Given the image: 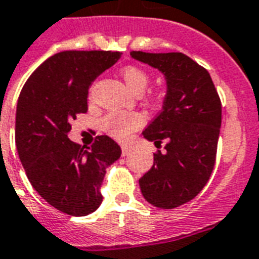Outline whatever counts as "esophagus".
Segmentation results:
<instances>
[{
    "mask_svg": "<svg viewBox=\"0 0 259 259\" xmlns=\"http://www.w3.org/2000/svg\"><path fill=\"white\" fill-rule=\"evenodd\" d=\"M131 150H132L131 146H125V144H124V146H121V154H123L124 157H125V155H128V154L131 152Z\"/></svg>",
    "mask_w": 259,
    "mask_h": 259,
    "instance_id": "1",
    "label": "esophagus"
}]
</instances>
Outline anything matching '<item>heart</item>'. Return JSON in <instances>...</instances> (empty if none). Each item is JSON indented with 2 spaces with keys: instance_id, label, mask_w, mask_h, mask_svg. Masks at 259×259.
<instances>
[{
  "instance_id": "1",
  "label": "heart",
  "mask_w": 259,
  "mask_h": 259,
  "mask_svg": "<svg viewBox=\"0 0 259 259\" xmlns=\"http://www.w3.org/2000/svg\"><path fill=\"white\" fill-rule=\"evenodd\" d=\"M125 85L135 93H142L148 85L150 77L139 66H127L121 70ZM143 116L138 112H112L104 119L102 125L105 131L116 139L127 138L132 131H135L143 124Z\"/></svg>"
}]
</instances>
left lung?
<instances>
[{
    "label": "left lung",
    "instance_id": "8db88e82",
    "mask_svg": "<svg viewBox=\"0 0 259 259\" xmlns=\"http://www.w3.org/2000/svg\"><path fill=\"white\" fill-rule=\"evenodd\" d=\"M134 59L163 73L167 83L163 108L143 131L157 147L154 165L139 180L150 204L173 209L205 186L215 166L222 125V102L209 73L182 53L132 51Z\"/></svg>",
    "mask_w": 259,
    "mask_h": 259
}]
</instances>
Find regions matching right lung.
<instances>
[{"label":"right lung","instance_id":"right-lung-1","mask_svg":"<svg viewBox=\"0 0 259 259\" xmlns=\"http://www.w3.org/2000/svg\"><path fill=\"white\" fill-rule=\"evenodd\" d=\"M112 51H62L31 74L16 111V144L35 190L58 211L86 216L102 201L100 188L107 167L121 155L109 136L92 147L69 139L71 120L88 112L89 86L119 61Z\"/></svg>","mask_w":259,"mask_h":259}]
</instances>
